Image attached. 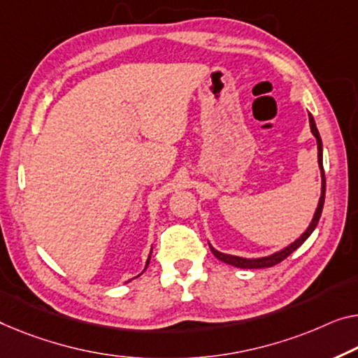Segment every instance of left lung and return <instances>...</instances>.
<instances>
[{
  "label": "left lung",
  "mask_w": 358,
  "mask_h": 358,
  "mask_svg": "<svg viewBox=\"0 0 358 358\" xmlns=\"http://www.w3.org/2000/svg\"><path fill=\"white\" fill-rule=\"evenodd\" d=\"M308 120H310V128H312V133L313 136L317 138V145H318V165H320V170H322V196H320V202H318V207H317V212L315 215H313V220L310 223V227L307 228V231L302 234L301 238L297 239L291 244V246L285 248L280 252H276L273 255H268V257H262V259H243V257H236V255H228V254H222L218 252V250L213 249L210 246L212 254L215 255L218 260H222V262H225L228 265H233V266H238V268H266V266H273L276 264H280L285 260L287 255H291L292 252L297 248H301L303 241L310 236L312 231L315 230L317 225H318V220L320 217H322V210H323V204H324V191H327V180H324V170H323V145H322V138H320V133L317 130V125H315V120H313L312 114L308 115Z\"/></svg>",
  "instance_id": "obj_1"
}]
</instances>
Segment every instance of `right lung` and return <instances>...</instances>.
I'll list each match as a JSON object with an SVG mask.
<instances>
[{
    "label": "right lung",
    "instance_id": "right-lung-1",
    "mask_svg": "<svg viewBox=\"0 0 358 358\" xmlns=\"http://www.w3.org/2000/svg\"><path fill=\"white\" fill-rule=\"evenodd\" d=\"M149 259H151V255H149V257H148V262H146V266H148V264H149Z\"/></svg>",
    "mask_w": 358,
    "mask_h": 358
}]
</instances>
